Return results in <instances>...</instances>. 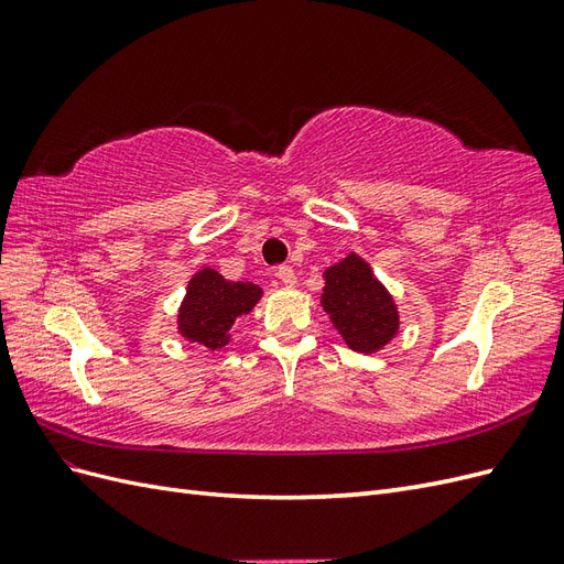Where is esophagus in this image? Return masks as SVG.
Instances as JSON below:
<instances>
[{"instance_id": "esophagus-1", "label": "esophagus", "mask_w": 564, "mask_h": 564, "mask_svg": "<svg viewBox=\"0 0 564 564\" xmlns=\"http://www.w3.org/2000/svg\"><path fill=\"white\" fill-rule=\"evenodd\" d=\"M278 280H280L284 286H294V284H296L294 268H292V265H280V268H278Z\"/></svg>"}]
</instances>
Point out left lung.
Returning a JSON list of instances; mask_svg holds the SVG:
<instances>
[{"instance_id":"8db88e82","label":"left lung","mask_w":564,"mask_h":564,"mask_svg":"<svg viewBox=\"0 0 564 564\" xmlns=\"http://www.w3.org/2000/svg\"><path fill=\"white\" fill-rule=\"evenodd\" d=\"M324 278L322 305L352 350L373 352L395 336L400 324L395 305L360 256L350 253Z\"/></svg>"}]
</instances>
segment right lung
Here are the masks:
<instances>
[{
	"instance_id": "right-lung-1",
	"label": "right lung",
	"mask_w": 564,
	"mask_h": 564,
	"mask_svg": "<svg viewBox=\"0 0 564 564\" xmlns=\"http://www.w3.org/2000/svg\"><path fill=\"white\" fill-rule=\"evenodd\" d=\"M261 289L251 282H228L216 270L204 268L187 284V296L178 313V332L204 348L228 344L237 317L247 315Z\"/></svg>"
}]
</instances>
